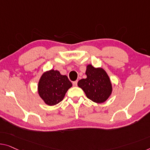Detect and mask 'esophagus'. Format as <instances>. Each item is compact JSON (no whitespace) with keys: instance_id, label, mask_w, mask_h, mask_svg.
<instances>
[{"instance_id":"obj_1","label":"esophagus","mask_w":150,"mask_h":150,"mask_svg":"<svg viewBox=\"0 0 150 150\" xmlns=\"http://www.w3.org/2000/svg\"><path fill=\"white\" fill-rule=\"evenodd\" d=\"M73 85L74 86H77V81H75L73 82Z\"/></svg>"}]
</instances>
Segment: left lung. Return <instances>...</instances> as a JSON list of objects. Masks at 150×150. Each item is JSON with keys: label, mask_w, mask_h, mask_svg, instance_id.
Returning a JSON list of instances; mask_svg holds the SVG:
<instances>
[{"label": "left lung", "mask_w": 150, "mask_h": 150, "mask_svg": "<svg viewBox=\"0 0 150 150\" xmlns=\"http://www.w3.org/2000/svg\"><path fill=\"white\" fill-rule=\"evenodd\" d=\"M86 79L79 80L78 86L86 96L96 103H103L110 97L112 87L108 74L102 68H95L88 64L86 67Z\"/></svg>", "instance_id": "left-lung-1"}]
</instances>
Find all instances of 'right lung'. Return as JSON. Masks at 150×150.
Returning a JSON list of instances; mask_svg holds the SVG:
<instances>
[{
  "label": "right lung",
  "mask_w": 150,
  "mask_h": 150,
  "mask_svg": "<svg viewBox=\"0 0 150 150\" xmlns=\"http://www.w3.org/2000/svg\"><path fill=\"white\" fill-rule=\"evenodd\" d=\"M72 83L67 76L59 71L51 69L44 73L38 82V94L48 106H54L61 102Z\"/></svg>",
  "instance_id": "1"
}]
</instances>
